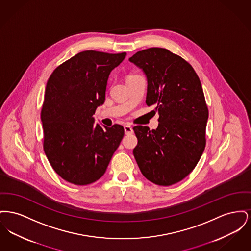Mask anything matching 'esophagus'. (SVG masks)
<instances>
[{
	"instance_id": "esophagus-1",
	"label": "esophagus",
	"mask_w": 251,
	"mask_h": 251,
	"mask_svg": "<svg viewBox=\"0 0 251 251\" xmlns=\"http://www.w3.org/2000/svg\"><path fill=\"white\" fill-rule=\"evenodd\" d=\"M124 131H125L126 134H131L133 131H132V128H131L130 125H125L124 126Z\"/></svg>"
}]
</instances>
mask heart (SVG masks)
Returning <instances> with one entry per match:
<instances>
[{
    "mask_svg": "<svg viewBox=\"0 0 251 251\" xmlns=\"http://www.w3.org/2000/svg\"><path fill=\"white\" fill-rule=\"evenodd\" d=\"M134 76H136V75H129V76L127 77V79H129V78H131V77H134Z\"/></svg>",
    "mask_w": 251,
    "mask_h": 251,
    "instance_id": "b5f03b06",
    "label": "heart"
}]
</instances>
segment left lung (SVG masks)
<instances>
[{"mask_svg": "<svg viewBox=\"0 0 251 251\" xmlns=\"http://www.w3.org/2000/svg\"><path fill=\"white\" fill-rule=\"evenodd\" d=\"M129 60L146 74V103L159 114L156 130L133 127V156L145 178L172 185L191 173L205 149L209 111L201 83L187 61L167 49L143 50Z\"/></svg>", "mask_w": 251, "mask_h": 251, "instance_id": "1", "label": "left lung"}]
</instances>
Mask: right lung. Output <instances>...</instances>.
I'll use <instances>...</instances> for the list:
<instances>
[{
	"label": "right lung",
	"instance_id": "obj_1",
	"mask_svg": "<svg viewBox=\"0 0 251 251\" xmlns=\"http://www.w3.org/2000/svg\"><path fill=\"white\" fill-rule=\"evenodd\" d=\"M126 52L84 50L58 66L49 78L41 109L43 149L62 179L86 185L101 178L124 135V128L94 123L103 104L110 72Z\"/></svg>",
	"mask_w": 251,
	"mask_h": 251
}]
</instances>
